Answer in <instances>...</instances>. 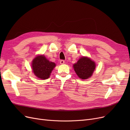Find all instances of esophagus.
<instances>
[{"instance_id": "esophagus-1", "label": "esophagus", "mask_w": 130, "mask_h": 130, "mask_svg": "<svg viewBox=\"0 0 130 130\" xmlns=\"http://www.w3.org/2000/svg\"><path fill=\"white\" fill-rule=\"evenodd\" d=\"M60 63H61V64H64V61L63 60H61L60 61Z\"/></svg>"}]
</instances>
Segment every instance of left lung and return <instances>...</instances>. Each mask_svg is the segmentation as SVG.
Wrapping results in <instances>:
<instances>
[{
  "label": "left lung",
  "mask_w": 130,
  "mask_h": 130,
  "mask_svg": "<svg viewBox=\"0 0 130 130\" xmlns=\"http://www.w3.org/2000/svg\"><path fill=\"white\" fill-rule=\"evenodd\" d=\"M95 67V63L89 57L85 56L81 57L73 64V68L77 76L84 80L92 76Z\"/></svg>",
  "instance_id": "1"
}]
</instances>
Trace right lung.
Returning <instances> with one entry per match:
<instances>
[{
    "mask_svg": "<svg viewBox=\"0 0 130 130\" xmlns=\"http://www.w3.org/2000/svg\"><path fill=\"white\" fill-rule=\"evenodd\" d=\"M31 66L35 75L41 79L45 80L49 77L56 64L49 61L43 55H40L34 58Z\"/></svg>",
    "mask_w": 130,
    "mask_h": 130,
    "instance_id": "right-lung-1",
    "label": "right lung"
}]
</instances>
